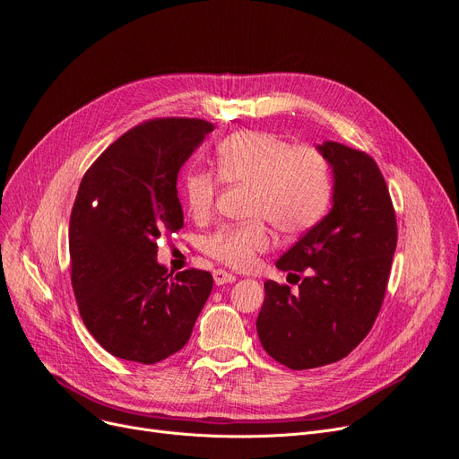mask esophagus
<instances>
[{"label": "esophagus", "mask_w": 459, "mask_h": 459, "mask_svg": "<svg viewBox=\"0 0 459 459\" xmlns=\"http://www.w3.org/2000/svg\"><path fill=\"white\" fill-rule=\"evenodd\" d=\"M213 281H215L217 287L219 285H227V283H234L236 281V275H232V273L225 272V270H215L213 272Z\"/></svg>", "instance_id": "obj_1"}]
</instances>
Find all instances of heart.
I'll list each match as a JSON object with an SVG mask.
<instances>
[{
    "label": "heart",
    "instance_id": "1",
    "mask_svg": "<svg viewBox=\"0 0 459 459\" xmlns=\"http://www.w3.org/2000/svg\"><path fill=\"white\" fill-rule=\"evenodd\" d=\"M219 180L249 186L247 213L242 225H225L206 244L215 261L227 266L251 268L258 253L270 247L272 236L261 217L283 234H300L321 221L332 198V178L326 159L309 146H290L268 131H238L215 150ZM219 180L210 172L191 170L184 180L186 203L195 219L213 212Z\"/></svg>",
    "mask_w": 459,
    "mask_h": 459
}]
</instances>
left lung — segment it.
Segmentation results:
<instances>
[{"label": "left lung", "mask_w": 459, "mask_h": 459, "mask_svg": "<svg viewBox=\"0 0 459 459\" xmlns=\"http://www.w3.org/2000/svg\"><path fill=\"white\" fill-rule=\"evenodd\" d=\"M332 167V210L275 266L313 270L292 294L264 283L256 333L264 351L290 369L342 360L371 330L397 244L395 213L373 159L326 141L316 146Z\"/></svg>", "instance_id": "8db88e82"}]
</instances>
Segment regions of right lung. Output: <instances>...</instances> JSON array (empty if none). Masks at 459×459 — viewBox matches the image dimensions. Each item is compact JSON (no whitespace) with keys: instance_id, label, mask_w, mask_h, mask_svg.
<instances>
[{"instance_id":"add662e5","label":"right lung","mask_w":459,"mask_h":459,"mask_svg":"<svg viewBox=\"0 0 459 459\" xmlns=\"http://www.w3.org/2000/svg\"><path fill=\"white\" fill-rule=\"evenodd\" d=\"M213 126L163 117L112 143L84 174L69 223L71 283L82 321L116 358L155 364L180 351L213 287L204 270L172 275L157 240L184 227L178 172Z\"/></svg>"}]
</instances>
